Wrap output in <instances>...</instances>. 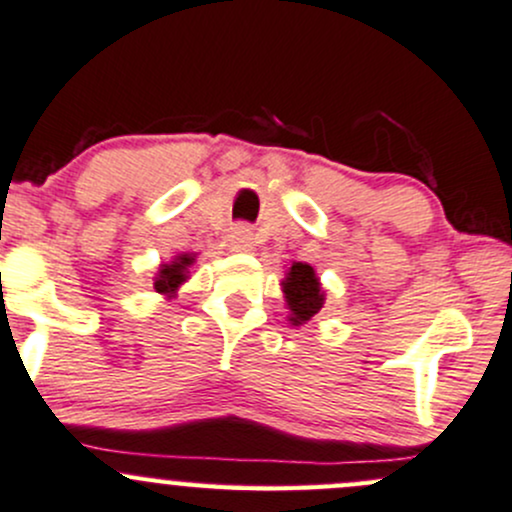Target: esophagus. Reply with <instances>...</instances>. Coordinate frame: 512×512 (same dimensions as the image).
<instances>
[{"instance_id":"34e87169","label":"esophagus","mask_w":512,"mask_h":512,"mask_svg":"<svg viewBox=\"0 0 512 512\" xmlns=\"http://www.w3.org/2000/svg\"><path fill=\"white\" fill-rule=\"evenodd\" d=\"M230 242H233L238 250H247V247L252 245V233L247 225H235L233 230H230Z\"/></svg>"}]
</instances>
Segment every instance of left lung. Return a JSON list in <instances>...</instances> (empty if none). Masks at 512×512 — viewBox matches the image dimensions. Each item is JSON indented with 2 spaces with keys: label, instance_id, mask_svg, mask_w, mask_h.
<instances>
[{
  "label": "left lung",
  "instance_id": "8db88e82",
  "mask_svg": "<svg viewBox=\"0 0 512 512\" xmlns=\"http://www.w3.org/2000/svg\"><path fill=\"white\" fill-rule=\"evenodd\" d=\"M282 287L289 309H292L294 324H304L311 316L319 314L321 304H324V294H321V284L316 279L314 267L304 265V262H294Z\"/></svg>",
  "mask_w": 512,
  "mask_h": 512
}]
</instances>
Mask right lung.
<instances>
[{
	"label": "right lung",
	"instance_id": "right-lung-1",
	"mask_svg": "<svg viewBox=\"0 0 512 512\" xmlns=\"http://www.w3.org/2000/svg\"><path fill=\"white\" fill-rule=\"evenodd\" d=\"M191 262H193L191 255H181L174 265L161 267L157 274V282H154V289L161 294L176 292V287H179V284L186 279V267L191 265Z\"/></svg>",
	"mask_w": 512,
	"mask_h": 512
}]
</instances>
